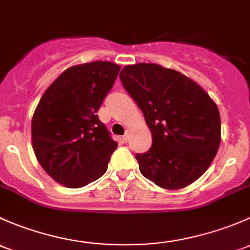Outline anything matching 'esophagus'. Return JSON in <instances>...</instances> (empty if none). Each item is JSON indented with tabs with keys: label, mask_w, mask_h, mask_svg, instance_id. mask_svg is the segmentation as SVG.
<instances>
[{
	"label": "esophagus",
	"mask_w": 250,
	"mask_h": 250,
	"mask_svg": "<svg viewBox=\"0 0 250 250\" xmlns=\"http://www.w3.org/2000/svg\"><path fill=\"white\" fill-rule=\"evenodd\" d=\"M128 138H130V133H128V131H126L125 135L123 136V141H124V142H127Z\"/></svg>",
	"instance_id": "obj_1"
}]
</instances>
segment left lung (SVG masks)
Returning a JSON list of instances; mask_svg holds the SVG:
<instances>
[{"mask_svg": "<svg viewBox=\"0 0 250 250\" xmlns=\"http://www.w3.org/2000/svg\"><path fill=\"white\" fill-rule=\"evenodd\" d=\"M120 79L142 110L151 146L136 154L140 171L158 187L177 190L207 171L220 146V114L196 82L158 63L126 65Z\"/></svg>", "mask_w": 250, "mask_h": 250, "instance_id": "left-lung-1", "label": "left lung"}]
</instances>
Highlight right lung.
<instances>
[{
    "label": "right lung",
    "instance_id": "right-lung-1",
    "mask_svg": "<svg viewBox=\"0 0 250 250\" xmlns=\"http://www.w3.org/2000/svg\"><path fill=\"white\" fill-rule=\"evenodd\" d=\"M120 66L109 61L74 65L41 97L31 122L32 148L47 174L77 189L107 171L118 142L97 118Z\"/></svg>",
    "mask_w": 250,
    "mask_h": 250
}]
</instances>
